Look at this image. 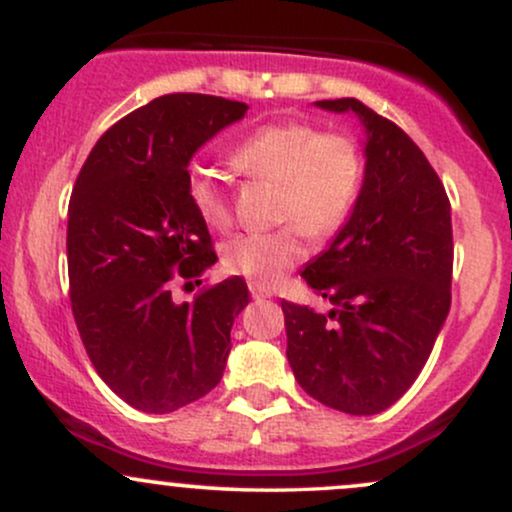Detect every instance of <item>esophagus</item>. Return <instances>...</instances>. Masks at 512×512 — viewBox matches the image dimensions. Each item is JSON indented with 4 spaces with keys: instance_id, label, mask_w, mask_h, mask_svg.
<instances>
[{
    "instance_id": "1",
    "label": "esophagus",
    "mask_w": 512,
    "mask_h": 512,
    "mask_svg": "<svg viewBox=\"0 0 512 512\" xmlns=\"http://www.w3.org/2000/svg\"><path fill=\"white\" fill-rule=\"evenodd\" d=\"M250 296L255 298V301H262V298H272L274 293L272 289H267V286L262 284H250Z\"/></svg>"
}]
</instances>
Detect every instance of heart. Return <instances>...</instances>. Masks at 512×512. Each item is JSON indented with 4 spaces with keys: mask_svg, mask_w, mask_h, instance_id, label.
I'll list each match as a JSON object with an SVG mask.
<instances>
[{
    "mask_svg": "<svg viewBox=\"0 0 512 512\" xmlns=\"http://www.w3.org/2000/svg\"><path fill=\"white\" fill-rule=\"evenodd\" d=\"M245 178L276 185L274 221L286 226L243 233L223 248L226 272L255 284H276L308 255L305 236L325 240L349 221L363 185L361 149L342 132H320L303 120L269 122L231 154ZM185 192L197 216L214 231L233 223L231 197L214 170L192 163Z\"/></svg>",
    "mask_w": 512,
    "mask_h": 512,
    "instance_id": "obj_1",
    "label": "heart"
}]
</instances>
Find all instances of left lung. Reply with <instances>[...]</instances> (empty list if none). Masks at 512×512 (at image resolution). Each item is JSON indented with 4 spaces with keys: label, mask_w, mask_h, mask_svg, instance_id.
I'll return each instance as SVG.
<instances>
[{
    "label": "left lung",
    "mask_w": 512,
    "mask_h": 512,
    "mask_svg": "<svg viewBox=\"0 0 512 512\" xmlns=\"http://www.w3.org/2000/svg\"><path fill=\"white\" fill-rule=\"evenodd\" d=\"M368 132L366 175L351 219L301 276L334 305L281 301L286 358L325 407L368 416L395 404L431 356L450 310V199L404 129L356 98L320 101Z\"/></svg>",
    "instance_id": "obj_1"
}]
</instances>
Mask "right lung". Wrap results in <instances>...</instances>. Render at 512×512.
I'll return each instance as SVG.
<instances>
[{"mask_svg":"<svg viewBox=\"0 0 512 512\" xmlns=\"http://www.w3.org/2000/svg\"><path fill=\"white\" fill-rule=\"evenodd\" d=\"M248 105L170 93L117 120L88 154L69 199L72 313L96 373L117 397L168 414L219 385L231 327L250 303L240 276L202 286L190 303L173 284L216 262L207 223L185 192L190 158Z\"/></svg>","mask_w":512,"mask_h":512,"instance_id":"obj_1","label":"right lung"}]
</instances>
